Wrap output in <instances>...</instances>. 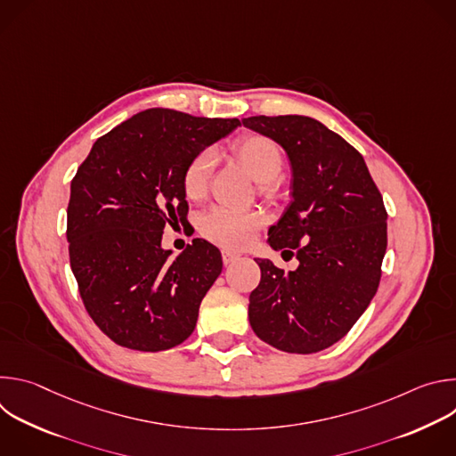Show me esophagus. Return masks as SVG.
<instances>
[{
  "label": "esophagus",
  "instance_id": "1",
  "mask_svg": "<svg viewBox=\"0 0 456 456\" xmlns=\"http://www.w3.org/2000/svg\"><path fill=\"white\" fill-rule=\"evenodd\" d=\"M240 257H241V254H238V252H234V250H229V248H224V250H222V259H224L225 265H231V264L238 262Z\"/></svg>",
  "mask_w": 456,
  "mask_h": 456
}]
</instances>
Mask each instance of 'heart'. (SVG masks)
<instances>
[{
	"mask_svg": "<svg viewBox=\"0 0 456 456\" xmlns=\"http://www.w3.org/2000/svg\"><path fill=\"white\" fill-rule=\"evenodd\" d=\"M234 153L247 173L262 185L264 191L278 180L283 171V153L271 139L264 135H247L234 144ZM215 153L206 150L185 166L182 173V189L189 200H200L208 192ZM262 225V218L254 213H238L225 208H213L202 216V234L224 247H241Z\"/></svg>",
	"mask_w": 456,
	"mask_h": 456,
	"instance_id": "obj_1",
	"label": "heart"
}]
</instances>
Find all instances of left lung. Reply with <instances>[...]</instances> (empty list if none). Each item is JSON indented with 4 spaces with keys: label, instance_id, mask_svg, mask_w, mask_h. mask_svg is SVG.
I'll list each match as a JSON object with an SVG mask.
<instances>
[{
    "label": "left lung",
    "instance_id": "left-lung-1",
    "mask_svg": "<svg viewBox=\"0 0 456 456\" xmlns=\"http://www.w3.org/2000/svg\"><path fill=\"white\" fill-rule=\"evenodd\" d=\"M241 122L289 157L292 202L267 241L299 262L285 273L254 257L262 281L248 296L250 327L278 350L315 354L343 339L377 292L387 243L382 197L362 155L322 122L305 115Z\"/></svg>",
    "mask_w": 456,
    "mask_h": 456
}]
</instances>
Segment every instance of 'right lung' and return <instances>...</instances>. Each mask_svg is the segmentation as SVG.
I'll return each instance as SVG.
<instances>
[{"label": "right lung", "mask_w": 456, "mask_h": 456, "mask_svg": "<svg viewBox=\"0 0 456 456\" xmlns=\"http://www.w3.org/2000/svg\"><path fill=\"white\" fill-rule=\"evenodd\" d=\"M238 126L151 108L97 139L77 169L67 211L70 265L90 317L113 343L160 352L197 327L222 254L194 238L169 259L162 232L187 213L185 166Z\"/></svg>", "instance_id": "add662e5"}]
</instances>
